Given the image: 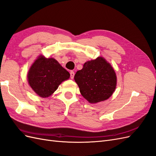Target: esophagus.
<instances>
[{
  "label": "esophagus",
  "instance_id": "34e87169",
  "mask_svg": "<svg viewBox=\"0 0 156 156\" xmlns=\"http://www.w3.org/2000/svg\"><path fill=\"white\" fill-rule=\"evenodd\" d=\"M74 75H75L74 72H73V71H71V72H70V78L73 79V77H74Z\"/></svg>",
  "mask_w": 156,
  "mask_h": 156
}]
</instances>
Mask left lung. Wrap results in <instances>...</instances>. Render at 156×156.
<instances>
[{
  "label": "left lung",
  "mask_w": 156,
  "mask_h": 156,
  "mask_svg": "<svg viewBox=\"0 0 156 156\" xmlns=\"http://www.w3.org/2000/svg\"><path fill=\"white\" fill-rule=\"evenodd\" d=\"M74 79L82 96L91 103L105 101L114 92L116 76L111 64L103 57L88 61Z\"/></svg>",
  "instance_id": "8db88e82"
}]
</instances>
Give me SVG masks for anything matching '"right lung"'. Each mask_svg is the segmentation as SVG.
<instances>
[{
  "label": "right lung",
  "instance_id": "1",
  "mask_svg": "<svg viewBox=\"0 0 156 156\" xmlns=\"http://www.w3.org/2000/svg\"><path fill=\"white\" fill-rule=\"evenodd\" d=\"M69 76V73L55 59L40 56L32 65L27 77L33 90L40 97L46 98Z\"/></svg>",
  "mask_w": 156,
  "mask_h": 156
}]
</instances>
